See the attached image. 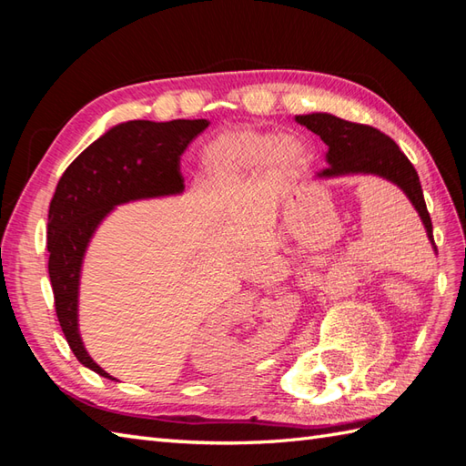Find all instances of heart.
<instances>
[{"instance_id":"1","label":"heart","mask_w":466,"mask_h":466,"mask_svg":"<svg viewBox=\"0 0 466 466\" xmlns=\"http://www.w3.org/2000/svg\"><path fill=\"white\" fill-rule=\"evenodd\" d=\"M306 146L296 136L258 130L218 134L200 152L202 180L212 187L234 186L256 174L264 164L290 166L304 160Z\"/></svg>"}]
</instances>
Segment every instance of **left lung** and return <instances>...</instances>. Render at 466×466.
I'll return each instance as SVG.
<instances>
[{
  "label": "left lung",
  "instance_id": "obj_1",
  "mask_svg": "<svg viewBox=\"0 0 466 466\" xmlns=\"http://www.w3.org/2000/svg\"><path fill=\"white\" fill-rule=\"evenodd\" d=\"M296 122L309 127L316 136H320V140L329 146L326 162L330 166L316 172V177L372 174L399 186L407 194L414 210L419 212L432 248L437 252L432 238L431 214L427 210V202H424L419 174L409 157L394 144L392 137L372 126L346 122L342 117L322 112L296 116Z\"/></svg>",
  "mask_w": 466,
  "mask_h": 466
}]
</instances>
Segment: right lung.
I'll list each match as a JSON object with an SVG mask.
<instances>
[{"instance_id":"obj_1","label":"right lung","mask_w":466,"mask_h":466,"mask_svg":"<svg viewBox=\"0 0 466 466\" xmlns=\"http://www.w3.org/2000/svg\"><path fill=\"white\" fill-rule=\"evenodd\" d=\"M208 124V120L117 124L67 166L49 202L47 270L57 320L76 359L106 379L112 376L92 360L77 329L86 250L97 226L116 206L184 192L180 156Z\"/></svg>"}]
</instances>
